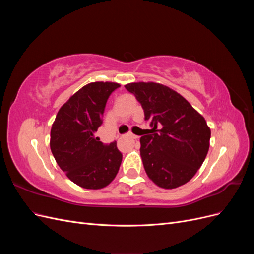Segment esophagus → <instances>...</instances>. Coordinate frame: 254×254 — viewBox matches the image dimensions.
<instances>
[{"instance_id":"1","label":"esophagus","mask_w":254,"mask_h":254,"mask_svg":"<svg viewBox=\"0 0 254 254\" xmlns=\"http://www.w3.org/2000/svg\"><path fill=\"white\" fill-rule=\"evenodd\" d=\"M128 136H129V137H131V139H133V140L139 139V136H137V135H134V134H132V133H129V134H128Z\"/></svg>"}]
</instances>
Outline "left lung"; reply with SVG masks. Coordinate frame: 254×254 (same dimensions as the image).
<instances>
[{
	"mask_svg": "<svg viewBox=\"0 0 254 254\" xmlns=\"http://www.w3.org/2000/svg\"><path fill=\"white\" fill-rule=\"evenodd\" d=\"M125 88L142 106L150 129L140 139L145 172L158 187L171 190L189 182L202 165L211 129L178 92L157 82H130Z\"/></svg>",
	"mask_w": 254,
	"mask_h": 254,
	"instance_id": "obj_1",
	"label": "left lung"
}]
</instances>
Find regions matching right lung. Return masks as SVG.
<instances>
[{
  "mask_svg": "<svg viewBox=\"0 0 254 254\" xmlns=\"http://www.w3.org/2000/svg\"><path fill=\"white\" fill-rule=\"evenodd\" d=\"M119 87L109 81L86 84L63 105L52 125L53 156L67 178L83 189L106 188L120 170L123 155L117 142L105 145L95 136L107 99Z\"/></svg>",
  "mask_w": 254,
  "mask_h": 254,
  "instance_id": "add662e5",
  "label": "right lung"
}]
</instances>
